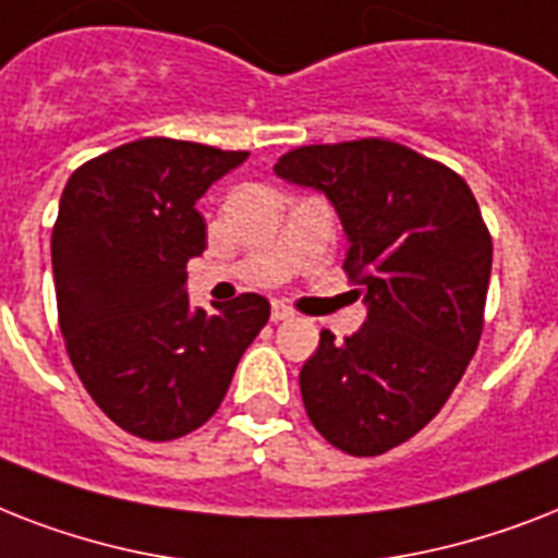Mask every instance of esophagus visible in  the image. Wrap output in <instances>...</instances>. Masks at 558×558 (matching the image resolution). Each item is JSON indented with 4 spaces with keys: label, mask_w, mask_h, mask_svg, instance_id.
<instances>
[{
    "label": "esophagus",
    "mask_w": 558,
    "mask_h": 558,
    "mask_svg": "<svg viewBox=\"0 0 558 558\" xmlns=\"http://www.w3.org/2000/svg\"><path fill=\"white\" fill-rule=\"evenodd\" d=\"M292 318H295V310H292V306L280 304V301H275V304H271V322H275V324L292 322Z\"/></svg>",
    "instance_id": "obj_1"
}]
</instances>
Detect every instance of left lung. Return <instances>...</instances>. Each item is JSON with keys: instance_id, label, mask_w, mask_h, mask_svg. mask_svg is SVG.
Wrapping results in <instances>:
<instances>
[{"instance_id": "left-lung-1", "label": "left lung", "mask_w": 558, "mask_h": 558, "mask_svg": "<svg viewBox=\"0 0 558 558\" xmlns=\"http://www.w3.org/2000/svg\"><path fill=\"white\" fill-rule=\"evenodd\" d=\"M275 173L327 193L367 304L362 330H324L301 367L306 416L336 449L376 458L440 414L475 356L493 236L454 170L388 138L306 144Z\"/></svg>"}]
</instances>
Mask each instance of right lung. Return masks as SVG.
Instances as JSON below:
<instances>
[{
	"mask_svg": "<svg viewBox=\"0 0 558 558\" xmlns=\"http://www.w3.org/2000/svg\"><path fill=\"white\" fill-rule=\"evenodd\" d=\"M245 156L153 135L89 159L63 187L51 266L65 353L133 437L177 440L208 423L269 322L254 292L217 313L185 292L187 260L208 245L196 199Z\"/></svg>",
	"mask_w": 558,
	"mask_h": 558,
	"instance_id": "1",
	"label": "right lung"
}]
</instances>
